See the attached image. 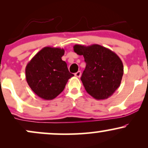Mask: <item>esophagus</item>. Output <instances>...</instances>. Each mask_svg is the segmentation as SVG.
I'll list each match as a JSON object with an SVG mask.
<instances>
[{
  "instance_id": "obj_1",
  "label": "esophagus",
  "mask_w": 148,
  "mask_h": 148,
  "mask_svg": "<svg viewBox=\"0 0 148 148\" xmlns=\"http://www.w3.org/2000/svg\"><path fill=\"white\" fill-rule=\"evenodd\" d=\"M81 71H79V72L75 73V76H76V77L79 78V77H81Z\"/></svg>"
}]
</instances>
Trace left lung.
Returning a JSON list of instances; mask_svg holds the SVG:
<instances>
[{
  "label": "left lung",
  "instance_id": "8db88e82",
  "mask_svg": "<svg viewBox=\"0 0 148 148\" xmlns=\"http://www.w3.org/2000/svg\"><path fill=\"white\" fill-rule=\"evenodd\" d=\"M74 51L84 56L86 63L81 78L86 92L96 99L110 97L121 84L124 72L121 59L115 52L99 45H75Z\"/></svg>",
  "mask_w": 148,
  "mask_h": 148
}]
</instances>
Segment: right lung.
Wrapping results in <instances>:
<instances>
[{
	"mask_svg": "<svg viewBox=\"0 0 148 148\" xmlns=\"http://www.w3.org/2000/svg\"><path fill=\"white\" fill-rule=\"evenodd\" d=\"M64 50L46 47L34 56L25 67V79L37 96L51 100L64 89L69 79L74 74L61 58Z\"/></svg>",
	"mask_w": 148,
	"mask_h": 148,
	"instance_id": "right-lung-1",
	"label": "right lung"
}]
</instances>
